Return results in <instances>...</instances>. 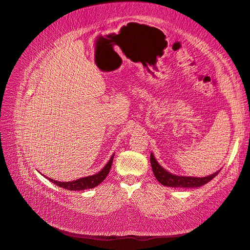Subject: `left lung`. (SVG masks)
<instances>
[{"label": "left lung", "mask_w": 250, "mask_h": 250, "mask_svg": "<svg viewBox=\"0 0 250 250\" xmlns=\"http://www.w3.org/2000/svg\"><path fill=\"white\" fill-rule=\"evenodd\" d=\"M150 163H151V167L154 176L156 180L162 184L165 185V187L169 188H199L202 185L207 184L210 182L211 180L218 175V171L214 172L213 175H210L208 177H202V178H197V177H183V176H176L173 173H170L169 171L165 170L163 167H162L158 161L155 160L154 155L151 153L150 154Z\"/></svg>", "instance_id": "obj_1"}]
</instances>
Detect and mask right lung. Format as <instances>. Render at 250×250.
I'll list each match as a JSON object with an SVG mask.
<instances>
[{
    "instance_id": "add662e5",
    "label": "right lung",
    "mask_w": 250,
    "mask_h": 250,
    "mask_svg": "<svg viewBox=\"0 0 250 250\" xmlns=\"http://www.w3.org/2000/svg\"><path fill=\"white\" fill-rule=\"evenodd\" d=\"M113 159H114V154L112 155V158L109 159V161L107 162V164L104 166L98 173H96V175L85 177V178H81V179H78V180H74V181H69V182L55 181V180L50 179V178H49V180L52 183H54L55 185H57V187L66 188L68 190H83V189H87V188H94L98 187V185L100 184L103 181V180L107 177L109 169H111V167H112Z\"/></svg>"
}]
</instances>
